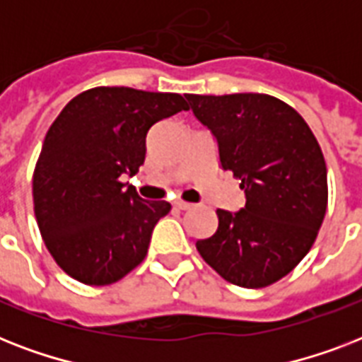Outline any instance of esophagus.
Here are the masks:
<instances>
[{
    "label": "esophagus",
    "instance_id": "esophagus-1",
    "mask_svg": "<svg viewBox=\"0 0 362 362\" xmlns=\"http://www.w3.org/2000/svg\"><path fill=\"white\" fill-rule=\"evenodd\" d=\"M175 206H176V209H178V210H189V209H192V206H193V204H192V203H186V201H176Z\"/></svg>",
    "mask_w": 362,
    "mask_h": 362
}]
</instances>
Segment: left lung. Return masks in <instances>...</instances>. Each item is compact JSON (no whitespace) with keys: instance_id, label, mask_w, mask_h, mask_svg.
Instances as JSON below:
<instances>
[{"instance_id":"1","label":"left lung","mask_w":362,"mask_h":362,"mask_svg":"<svg viewBox=\"0 0 362 362\" xmlns=\"http://www.w3.org/2000/svg\"><path fill=\"white\" fill-rule=\"evenodd\" d=\"M218 142L220 165L240 180L246 204L218 209V229L197 252L235 286L267 287L297 267L327 210V165L303 116L267 93L186 95Z\"/></svg>"}]
</instances>
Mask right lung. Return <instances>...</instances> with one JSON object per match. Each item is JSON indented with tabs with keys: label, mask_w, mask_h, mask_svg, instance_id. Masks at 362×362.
<instances>
[{
	"label": "right lung",
	"mask_w": 362,
	"mask_h": 362,
	"mask_svg": "<svg viewBox=\"0 0 362 362\" xmlns=\"http://www.w3.org/2000/svg\"><path fill=\"white\" fill-rule=\"evenodd\" d=\"M187 110L180 93L99 86L50 125L33 173V209L54 261L86 286L122 280L146 257L167 201H144L122 176L144 163L156 122Z\"/></svg>",
	"instance_id": "1"
}]
</instances>
